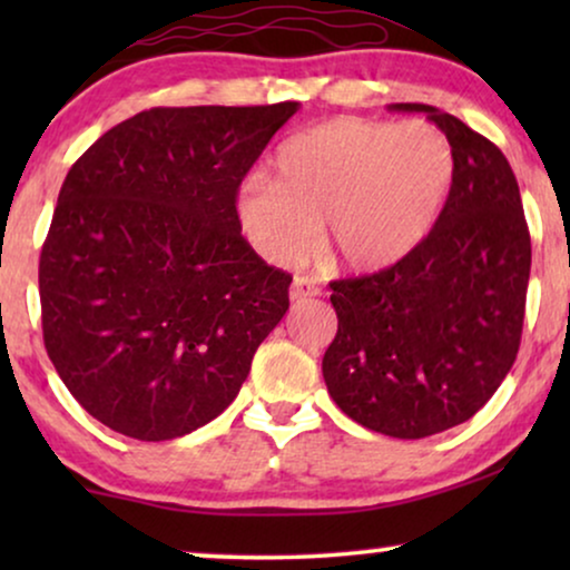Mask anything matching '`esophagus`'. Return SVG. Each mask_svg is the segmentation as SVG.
Listing matches in <instances>:
<instances>
[{"mask_svg":"<svg viewBox=\"0 0 570 570\" xmlns=\"http://www.w3.org/2000/svg\"><path fill=\"white\" fill-rule=\"evenodd\" d=\"M322 293V287H318V283L314 277H303L298 275L293 279L291 285V298L293 301H303V298H314V295Z\"/></svg>","mask_w":570,"mask_h":570,"instance_id":"esophagus-1","label":"esophagus"}]
</instances>
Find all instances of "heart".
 Listing matches in <instances>:
<instances>
[{
	"mask_svg": "<svg viewBox=\"0 0 570 570\" xmlns=\"http://www.w3.org/2000/svg\"><path fill=\"white\" fill-rule=\"evenodd\" d=\"M275 176H248L236 217L272 264H298L318 246L347 272H376L423 244L454 186V150L423 121L330 119L279 147Z\"/></svg>",
	"mask_w": 570,
	"mask_h": 570,
	"instance_id": "b5f03b06",
	"label": "heart"
}]
</instances>
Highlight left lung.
<instances>
[{
  "label": "left lung",
  "instance_id": "obj_1",
  "mask_svg": "<svg viewBox=\"0 0 570 570\" xmlns=\"http://www.w3.org/2000/svg\"><path fill=\"white\" fill-rule=\"evenodd\" d=\"M454 150L439 223L415 252L363 277L334 279L337 337L324 381L368 431L425 439L470 420L511 371L524 326L532 240L517 176L478 131L425 104Z\"/></svg>",
  "mask_w": 570,
  "mask_h": 570
}]
</instances>
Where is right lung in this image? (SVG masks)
<instances>
[{"mask_svg":"<svg viewBox=\"0 0 570 570\" xmlns=\"http://www.w3.org/2000/svg\"><path fill=\"white\" fill-rule=\"evenodd\" d=\"M298 104L150 108L61 184L38 264L43 345L116 433L170 441L236 400L293 277L240 236L236 194Z\"/></svg>","mask_w":570,"mask_h":570,"instance_id":"1","label":"right lung"}]
</instances>
